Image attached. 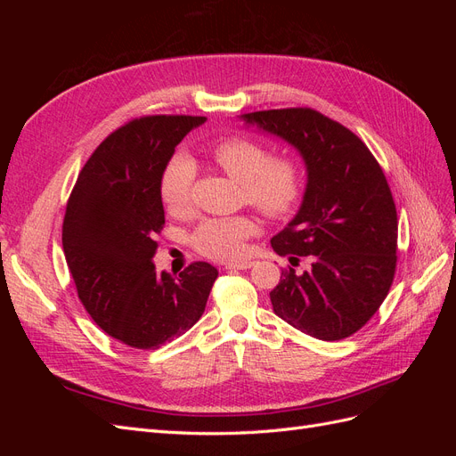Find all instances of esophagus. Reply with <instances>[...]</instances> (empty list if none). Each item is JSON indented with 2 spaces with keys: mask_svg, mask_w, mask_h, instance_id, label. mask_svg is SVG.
I'll return each instance as SVG.
<instances>
[{
  "mask_svg": "<svg viewBox=\"0 0 456 456\" xmlns=\"http://www.w3.org/2000/svg\"><path fill=\"white\" fill-rule=\"evenodd\" d=\"M253 265L255 262H251V260H241V262H228L224 268L228 272H236V270H249Z\"/></svg>",
  "mask_w": 456,
  "mask_h": 456,
  "instance_id": "esophagus-1",
  "label": "esophagus"
}]
</instances>
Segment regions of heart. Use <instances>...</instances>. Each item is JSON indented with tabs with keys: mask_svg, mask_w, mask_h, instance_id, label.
<instances>
[{
	"mask_svg": "<svg viewBox=\"0 0 456 456\" xmlns=\"http://www.w3.org/2000/svg\"><path fill=\"white\" fill-rule=\"evenodd\" d=\"M216 167L241 186L247 205L268 218H281L295 209L300 198V171L289 158H270L266 146L243 136H228L211 148ZM196 167L186 154L173 156L159 178V198L173 215L186 213L191 205ZM255 232L249 216L207 218L191 233V245L216 260L238 258L245 240Z\"/></svg>",
	"mask_w": 456,
	"mask_h": 456,
	"instance_id": "b5f03b06",
	"label": "heart"
}]
</instances>
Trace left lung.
<instances>
[{"mask_svg": "<svg viewBox=\"0 0 456 456\" xmlns=\"http://www.w3.org/2000/svg\"><path fill=\"white\" fill-rule=\"evenodd\" d=\"M241 119L295 146L308 173L300 209L272 247L291 260L310 256L312 270H281L273 312L310 337L346 338L375 315L394 281L397 213L388 181L360 136L312 108Z\"/></svg>", "mask_w": 456, "mask_h": 456, "instance_id": "1", "label": "left lung"}]
</instances>
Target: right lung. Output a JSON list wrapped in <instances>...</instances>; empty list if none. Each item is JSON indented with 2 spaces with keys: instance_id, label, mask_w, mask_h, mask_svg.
Listing matches in <instances>:
<instances>
[{
  "instance_id": "1",
  "label": "right lung",
  "mask_w": 456,
  "mask_h": 456,
  "mask_svg": "<svg viewBox=\"0 0 456 456\" xmlns=\"http://www.w3.org/2000/svg\"><path fill=\"white\" fill-rule=\"evenodd\" d=\"M205 119L144 116L121 126L93 151L66 205L62 247L81 305L131 348L154 350L184 335L218 275L209 262H191L173 278L151 262L165 224L161 173Z\"/></svg>"
}]
</instances>
